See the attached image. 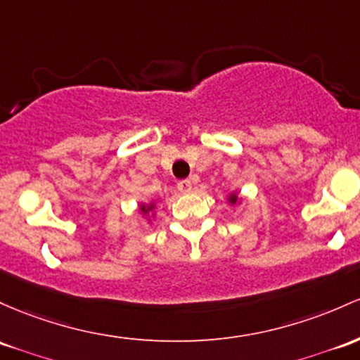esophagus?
I'll list each match as a JSON object with an SVG mask.
<instances>
[{"label":"esophagus","mask_w":360,"mask_h":360,"mask_svg":"<svg viewBox=\"0 0 360 360\" xmlns=\"http://www.w3.org/2000/svg\"><path fill=\"white\" fill-rule=\"evenodd\" d=\"M177 189L181 193H191L193 191V181L191 179H183L177 183Z\"/></svg>","instance_id":"obj_1"}]
</instances>
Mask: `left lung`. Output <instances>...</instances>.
I'll return each instance as SVG.
<instances>
[{
    "mask_svg": "<svg viewBox=\"0 0 360 360\" xmlns=\"http://www.w3.org/2000/svg\"><path fill=\"white\" fill-rule=\"evenodd\" d=\"M236 201H238V198H236V196H231V203H236Z\"/></svg>",
    "mask_w": 360,
    "mask_h": 360,
    "instance_id": "1",
    "label": "left lung"
}]
</instances>
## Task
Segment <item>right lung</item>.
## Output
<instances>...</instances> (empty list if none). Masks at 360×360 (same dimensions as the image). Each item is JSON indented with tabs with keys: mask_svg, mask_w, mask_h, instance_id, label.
Instances as JSON below:
<instances>
[{
	"mask_svg": "<svg viewBox=\"0 0 360 360\" xmlns=\"http://www.w3.org/2000/svg\"><path fill=\"white\" fill-rule=\"evenodd\" d=\"M141 210H143V212H147V208H145V207H141Z\"/></svg>",
	"mask_w": 360,
	"mask_h": 360,
	"instance_id": "obj_1",
	"label": "right lung"
}]
</instances>
